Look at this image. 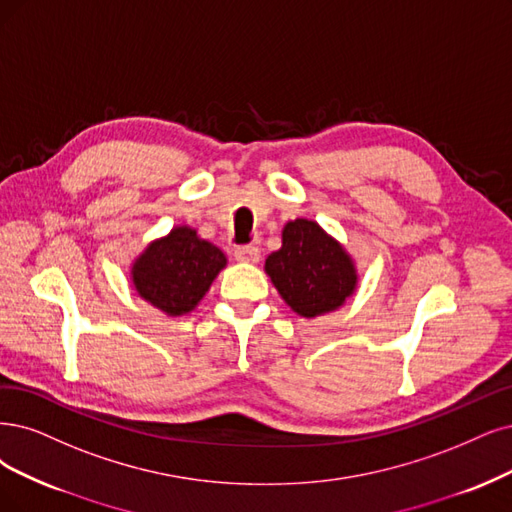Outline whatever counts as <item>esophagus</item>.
I'll use <instances>...</instances> for the list:
<instances>
[{
	"label": "esophagus",
	"mask_w": 512,
	"mask_h": 512,
	"mask_svg": "<svg viewBox=\"0 0 512 512\" xmlns=\"http://www.w3.org/2000/svg\"><path fill=\"white\" fill-rule=\"evenodd\" d=\"M234 257L236 261H242V263H257L261 257V251L253 244H244L234 251Z\"/></svg>",
	"instance_id": "34e87169"
}]
</instances>
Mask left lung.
<instances>
[{
  "label": "left lung",
  "mask_w": 512,
  "mask_h": 512,
  "mask_svg": "<svg viewBox=\"0 0 512 512\" xmlns=\"http://www.w3.org/2000/svg\"><path fill=\"white\" fill-rule=\"evenodd\" d=\"M266 274L285 304L306 318L344 306L358 285L352 257L310 219L285 225L282 246L266 259Z\"/></svg>",
  "instance_id": "1"
}]
</instances>
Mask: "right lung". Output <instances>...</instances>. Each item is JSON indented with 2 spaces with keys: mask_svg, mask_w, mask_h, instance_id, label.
<instances>
[{
  "mask_svg": "<svg viewBox=\"0 0 512 512\" xmlns=\"http://www.w3.org/2000/svg\"><path fill=\"white\" fill-rule=\"evenodd\" d=\"M225 255L194 227L179 225L147 244L130 270L137 293L168 316L192 312L225 268Z\"/></svg>",
  "mask_w": 512,
  "mask_h": 512,
  "instance_id": "add662e5",
  "label": "right lung"
}]
</instances>
